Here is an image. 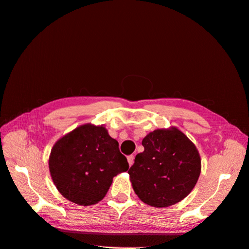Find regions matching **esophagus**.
<instances>
[{"label":"esophagus","mask_w":249,"mask_h":249,"mask_svg":"<svg viewBox=\"0 0 249 249\" xmlns=\"http://www.w3.org/2000/svg\"><path fill=\"white\" fill-rule=\"evenodd\" d=\"M134 160H135V156L134 155H129L127 156V162H128V165L131 166L134 164Z\"/></svg>","instance_id":"esophagus-1"}]
</instances>
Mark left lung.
Listing matches in <instances>:
<instances>
[{
  "instance_id": "left-lung-1",
  "label": "left lung",
  "mask_w": 249,
  "mask_h": 249,
  "mask_svg": "<svg viewBox=\"0 0 249 249\" xmlns=\"http://www.w3.org/2000/svg\"><path fill=\"white\" fill-rule=\"evenodd\" d=\"M142 144L144 151L136 156L127 172L138 197L158 208L169 207L187 197L201 173L195 144L174 126L155 129Z\"/></svg>"
}]
</instances>
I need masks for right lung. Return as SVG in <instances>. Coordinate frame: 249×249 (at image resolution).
I'll return each instance as SVG.
<instances>
[{
  "mask_svg": "<svg viewBox=\"0 0 249 249\" xmlns=\"http://www.w3.org/2000/svg\"><path fill=\"white\" fill-rule=\"evenodd\" d=\"M128 163L104 125L82 124L58 140L49 157L54 185L67 200L89 206L105 198Z\"/></svg>",
  "mask_w": 249,
  "mask_h": 249,
  "instance_id": "obj_1",
  "label": "right lung"
}]
</instances>
